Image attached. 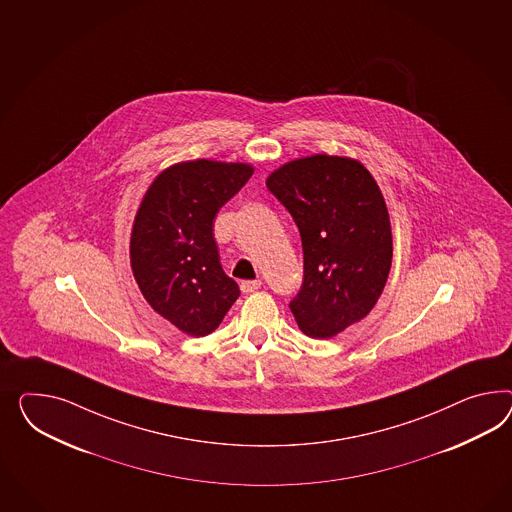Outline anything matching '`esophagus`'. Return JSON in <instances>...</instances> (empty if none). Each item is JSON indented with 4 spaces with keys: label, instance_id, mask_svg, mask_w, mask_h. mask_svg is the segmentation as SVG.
<instances>
[{
    "label": "esophagus",
    "instance_id": "1",
    "mask_svg": "<svg viewBox=\"0 0 512 512\" xmlns=\"http://www.w3.org/2000/svg\"><path fill=\"white\" fill-rule=\"evenodd\" d=\"M259 287H261V281H259V279H255V281H242V283H240V291L246 292V294L257 291Z\"/></svg>",
    "mask_w": 512,
    "mask_h": 512
}]
</instances>
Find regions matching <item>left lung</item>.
Segmentation results:
<instances>
[{"instance_id":"left-lung-1","label":"left lung","mask_w":512,"mask_h":512,"mask_svg":"<svg viewBox=\"0 0 512 512\" xmlns=\"http://www.w3.org/2000/svg\"><path fill=\"white\" fill-rule=\"evenodd\" d=\"M291 212L304 248V283L291 302L298 328L330 339L371 313L386 287L393 240L384 195L348 156L296 158L266 179Z\"/></svg>"}]
</instances>
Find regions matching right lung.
I'll return each instance as SVG.
<instances>
[{
	"label": "right lung",
	"instance_id": "obj_1",
	"mask_svg": "<svg viewBox=\"0 0 512 512\" xmlns=\"http://www.w3.org/2000/svg\"><path fill=\"white\" fill-rule=\"evenodd\" d=\"M253 175L244 162L186 160L166 167L141 199L130 266L147 304L192 337L214 332L240 296L223 272L212 223Z\"/></svg>",
	"mask_w": 512,
	"mask_h": 512
}]
</instances>
